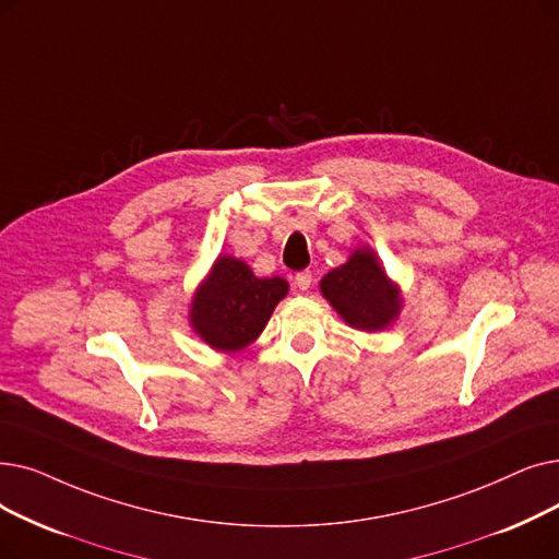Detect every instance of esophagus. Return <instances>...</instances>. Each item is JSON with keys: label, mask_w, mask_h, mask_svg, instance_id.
<instances>
[{"label": "esophagus", "mask_w": 559, "mask_h": 559, "mask_svg": "<svg viewBox=\"0 0 559 559\" xmlns=\"http://www.w3.org/2000/svg\"><path fill=\"white\" fill-rule=\"evenodd\" d=\"M295 285L301 289V293H306V289L312 285V272H308V270L299 272V274L295 276Z\"/></svg>", "instance_id": "esophagus-1"}]
</instances>
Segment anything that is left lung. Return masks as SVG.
<instances>
[{
    "mask_svg": "<svg viewBox=\"0 0 559 559\" xmlns=\"http://www.w3.org/2000/svg\"><path fill=\"white\" fill-rule=\"evenodd\" d=\"M322 297L347 326L366 333L383 331L402 312V287L385 274L374 249H354L345 264L320 281Z\"/></svg>",
    "mask_w": 559,
    "mask_h": 559,
    "instance_id": "8db88e82",
    "label": "left lung"
}]
</instances>
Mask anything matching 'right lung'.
I'll return each instance as SVG.
<instances>
[{"label": "right lung", "mask_w": 559, "mask_h": 559, "mask_svg": "<svg viewBox=\"0 0 559 559\" xmlns=\"http://www.w3.org/2000/svg\"><path fill=\"white\" fill-rule=\"evenodd\" d=\"M287 289L285 278H260L245 260L219 255L191 297L189 326L216 352H241L255 343Z\"/></svg>", "instance_id": "1"}]
</instances>
